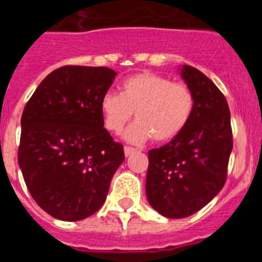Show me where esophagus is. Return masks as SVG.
<instances>
[{
    "mask_svg": "<svg viewBox=\"0 0 262 262\" xmlns=\"http://www.w3.org/2000/svg\"><path fill=\"white\" fill-rule=\"evenodd\" d=\"M135 152H136L135 148H133V147H124V156H126V157L131 156V155L135 154Z\"/></svg>",
    "mask_w": 262,
    "mask_h": 262,
    "instance_id": "obj_1",
    "label": "esophagus"
}]
</instances>
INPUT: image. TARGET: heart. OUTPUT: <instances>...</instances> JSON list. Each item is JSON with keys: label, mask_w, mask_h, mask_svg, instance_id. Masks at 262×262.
<instances>
[{"label": "heart", "mask_w": 262, "mask_h": 262, "mask_svg": "<svg viewBox=\"0 0 262 262\" xmlns=\"http://www.w3.org/2000/svg\"><path fill=\"white\" fill-rule=\"evenodd\" d=\"M194 106V96L186 85L151 72L127 77L120 94L107 92L99 103L105 127L114 134L122 133L135 113L138 120L124 134L134 144L152 136L160 143L174 139L190 122Z\"/></svg>", "instance_id": "obj_1"}]
</instances>
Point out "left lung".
Here are the masks:
<instances>
[{
  "label": "left lung",
  "instance_id": "1",
  "mask_svg": "<svg viewBox=\"0 0 262 262\" xmlns=\"http://www.w3.org/2000/svg\"><path fill=\"white\" fill-rule=\"evenodd\" d=\"M195 101L190 122L168 144L148 152L145 193L163 216L180 219L200 211L224 186L232 151L226 97L202 72L178 68Z\"/></svg>",
  "mask_w": 262,
  "mask_h": 262
}]
</instances>
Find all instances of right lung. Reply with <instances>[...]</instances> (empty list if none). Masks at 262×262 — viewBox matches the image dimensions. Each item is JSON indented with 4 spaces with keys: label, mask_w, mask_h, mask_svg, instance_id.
<instances>
[{
    "label": "right lung",
    "mask_w": 262,
    "mask_h": 262,
    "mask_svg": "<svg viewBox=\"0 0 262 262\" xmlns=\"http://www.w3.org/2000/svg\"><path fill=\"white\" fill-rule=\"evenodd\" d=\"M115 76L106 67H61L23 110L18 164L32 198L60 221L98 211L123 163V145L103 128L99 107Z\"/></svg>",
    "instance_id": "1"
}]
</instances>
